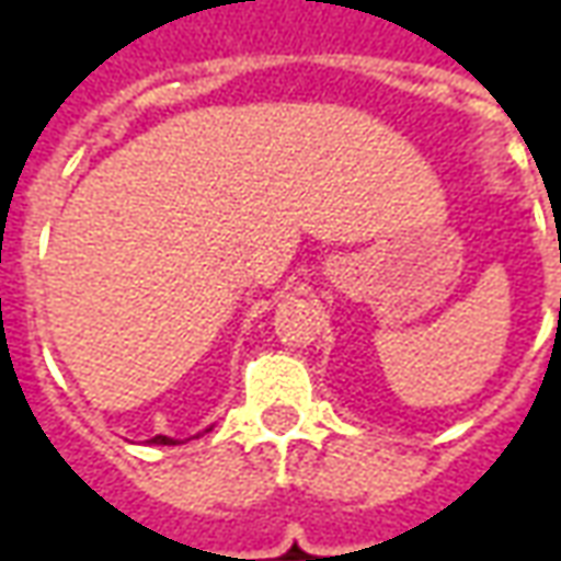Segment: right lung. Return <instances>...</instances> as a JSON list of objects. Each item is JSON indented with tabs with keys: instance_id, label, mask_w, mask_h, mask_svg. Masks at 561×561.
I'll return each instance as SVG.
<instances>
[{
	"instance_id": "1",
	"label": "right lung",
	"mask_w": 561,
	"mask_h": 561,
	"mask_svg": "<svg viewBox=\"0 0 561 561\" xmlns=\"http://www.w3.org/2000/svg\"><path fill=\"white\" fill-rule=\"evenodd\" d=\"M152 445H180V442H173V438H168V435H156V438H149Z\"/></svg>"
}]
</instances>
